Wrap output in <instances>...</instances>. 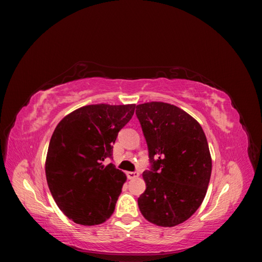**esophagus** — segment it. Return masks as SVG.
I'll return each instance as SVG.
<instances>
[{
	"mask_svg": "<svg viewBox=\"0 0 262 262\" xmlns=\"http://www.w3.org/2000/svg\"><path fill=\"white\" fill-rule=\"evenodd\" d=\"M140 176V173L138 171H126V177L129 179H134L138 178Z\"/></svg>",
	"mask_w": 262,
	"mask_h": 262,
	"instance_id": "obj_1",
	"label": "esophagus"
}]
</instances>
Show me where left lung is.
<instances>
[{
	"label": "left lung",
	"instance_id": "obj_1",
	"mask_svg": "<svg viewBox=\"0 0 262 262\" xmlns=\"http://www.w3.org/2000/svg\"><path fill=\"white\" fill-rule=\"evenodd\" d=\"M148 148L145 191L138 199L148 222L171 227L199 209L210 182L212 160L205 134L184 110L161 101L137 106Z\"/></svg>",
	"mask_w": 262,
	"mask_h": 262
}]
</instances>
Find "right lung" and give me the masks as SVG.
Returning a JSON list of instances; mask_svg holds the SVG:
<instances>
[{"label": "right lung", "instance_id": "right-lung-1", "mask_svg": "<svg viewBox=\"0 0 262 262\" xmlns=\"http://www.w3.org/2000/svg\"><path fill=\"white\" fill-rule=\"evenodd\" d=\"M136 105H89L66 116L54 129L46 160V177L59 209L77 224L106 222L115 211L124 173L101 162L113 155L118 132Z\"/></svg>", "mask_w": 262, "mask_h": 262}]
</instances>
